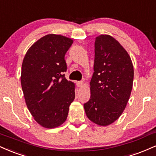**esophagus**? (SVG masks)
<instances>
[{
  "label": "esophagus",
  "instance_id": "obj_1",
  "mask_svg": "<svg viewBox=\"0 0 156 156\" xmlns=\"http://www.w3.org/2000/svg\"><path fill=\"white\" fill-rule=\"evenodd\" d=\"M77 84H78V87H82V86H83L84 85V82L83 81H78V83H77Z\"/></svg>",
  "mask_w": 156,
  "mask_h": 156
}]
</instances>
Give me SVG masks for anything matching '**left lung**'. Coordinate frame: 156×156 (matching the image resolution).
Returning <instances> with one entry per match:
<instances>
[{
  "label": "left lung",
  "mask_w": 156,
  "mask_h": 156,
  "mask_svg": "<svg viewBox=\"0 0 156 156\" xmlns=\"http://www.w3.org/2000/svg\"><path fill=\"white\" fill-rule=\"evenodd\" d=\"M94 52L91 97L83 106L90 121L106 126L119 119L126 107L133 86L134 67L126 50L111 35L97 36Z\"/></svg>",
  "instance_id": "left-lung-1"
}]
</instances>
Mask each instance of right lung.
Returning <instances> with one entry per match:
<instances>
[{"mask_svg":"<svg viewBox=\"0 0 156 156\" xmlns=\"http://www.w3.org/2000/svg\"><path fill=\"white\" fill-rule=\"evenodd\" d=\"M73 39L48 34L35 42L24 55L21 85L27 107L35 121L46 129L66 121L76 86L65 78V55Z\"/></svg>","mask_w":156,"mask_h":156,"instance_id":"right-lung-1","label":"right lung"}]
</instances>
